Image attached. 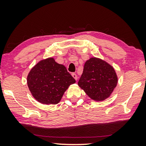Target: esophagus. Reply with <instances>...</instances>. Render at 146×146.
<instances>
[{"mask_svg": "<svg viewBox=\"0 0 146 146\" xmlns=\"http://www.w3.org/2000/svg\"><path fill=\"white\" fill-rule=\"evenodd\" d=\"M71 75H72V76L73 77V78H74L75 80H78V76H77L76 73H72Z\"/></svg>", "mask_w": 146, "mask_h": 146, "instance_id": "obj_1", "label": "esophagus"}]
</instances>
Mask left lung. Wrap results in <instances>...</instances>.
Returning <instances> with one entry per match:
<instances>
[{
	"instance_id": "left-lung-1",
	"label": "left lung",
	"mask_w": 146,
	"mask_h": 146,
	"mask_svg": "<svg viewBox=\"0 0 146 146\" xmlns=\"http://www.w3.org/2000/svg\"><path fill=\"white\" fill-rule=\"evenodd\" d=\"M118 82L115 69L100 58H91L84 64L78 85L95 101H103L113 93Z\"/></svg>"
}]
</instances>
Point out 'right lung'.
<instances>
[{
  "label": "right lung",
  "mask_w": 146,
  "mask_h": 146,
  "mask_svg": "<svg viewBox=\"0 0 146 146\" xmlns=\"http://www.w3.org/2000/svg\"><path fill=\"white\" fill-rule=\"evenodd\" d=\"M75 79L62 64L49 58L37 63L29 71L27 85L33 97L44 104L59 103Z\"/></svg>",
  "instance_id": "1"
}]
</instances>
